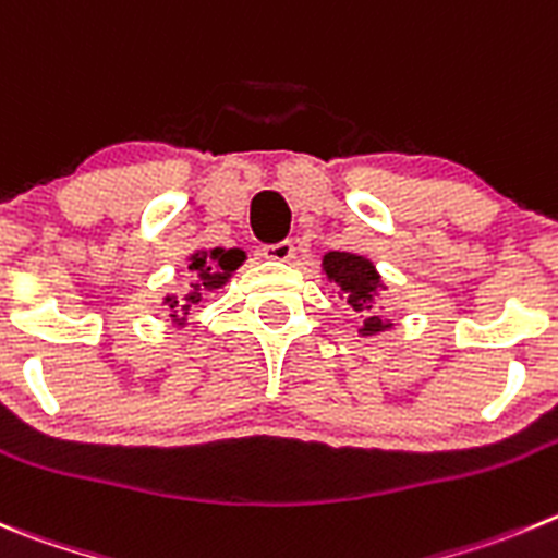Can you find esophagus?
Wrapping results in <instances>:
<instances>
[{"instance_id":"esophagus-1","label":"esophagus","mask_w":558,"mask_h":558,"mask_svg":"<svg viewBox=\"0 0 558 558\" xmlns=\"http://www.w3.org/2000/svg\"><path fill=\"white\" fill-rule=\"evenodd\" d=\"M260 255H264L267 260H280V264H286V260L294 258V244H291V242L267 244V247L260 250Z\"/></svg>"}]
</instances>
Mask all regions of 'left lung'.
<instances>
[{"label": "left lung", "instance_id": "1", "mask_svg": "<svg viewBox=\"0 0 558 558\" xmlns=\"http://www.w3.org/2000/svg\"><path fill=\"white\" fill-rule=\"evenodd\" d=\"M323 272L328 275L330 283L339 286V298L355 314L364 316V325L359 328L361 336H378L391 328L389 319L375 314V298H378V291L386 289V286L373 260L364 258V255L333 250V253H325Z\"/></svg>", "mask_w": 558, "mask_h": 558}]
</instances>
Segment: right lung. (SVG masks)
Instances as JSON below:
<instances>
[{"mask_svg":"<svg viewBox=\"0 0 558 558\" xmlns=\"http://www.w3.org/2000/svg\"><path fill=\"white\" fill-rule=\"evenodd\" d=\"M244 250H225V247H214V250H197L185 258V272H189V280H185V294L183 298H163L167 303L169 316H172L174 325L185 323V314L194 308V305L203 300L205 291H217L222 289L225 283L230 280V275L244 264Z\"/></svg>","mask_w":558,"mask_h":558,"instance_id":"add662e5","label":"right lung"}]
</instances>
